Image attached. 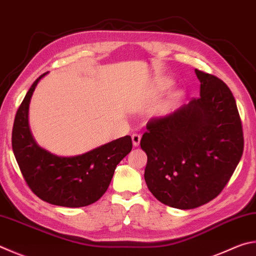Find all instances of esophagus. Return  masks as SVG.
I'll use <instances>...</instances> for the list:
<instances>
[{"label": "esophagus", "instance_id": "1", "mask_svg": "<svg viewBox=\"0 0 256 256\" xmlns=\"http://www.w3.org/2000/svg\"><path fill=\"white\" fill-rule=\"evenodd\" d=\"M140 141H141V136L138 133H134L132 136V142L134 146H140Z\"/></svg>", "mask_w": 256, "mask_h": 256}]
</instances>
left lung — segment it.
I'll list each match as a JSON object with an SVG mask.
<instances>
[{"label": "left lung", "mask_w": 256, "mask_h": 256, "mask_svg": "<svg viewBox=\"0 0 256 256\" xmlns=\"http://www.w3.org/2000/svg\"><path fill=\"white\" fill-rule=\"evenodd\" d=\"M200 97L150 120L141 138L146 186L158 200L192 209L212 200L243 154L244 138L233 94L216 76L194 69Z\"/></svg>", "instance_id": "8db88e82"}]
</instances>
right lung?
<instances>
[{"mask_svg": "<svg viewBox=\"0 0 256 256\" xmlns=\"http://www.w3.org/2000/svg\"><path fill=\"white\" fill-rule=\"evenodd\" d=\"M36 80L18 108L12 131V148L28 186L51 205L84 207L103 196L120 160L132 150L130 136L105 143L82 154L60 156L41 148L32 136L29 106Z\"/></svg>", "mask_w": 256, "mask_h": 256, "instance_id": "1", "label": "right lung"}]
</instances>
